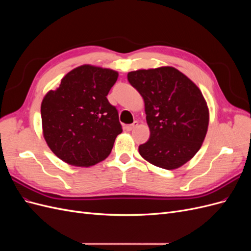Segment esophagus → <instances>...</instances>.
Returning <instances> with one entry per match:
<instances>
[{"label": "esophagus", "mask_w": 251, "mask_h": 251, "mask_svg": "<svg viewBox=\"0 0 251 251\" xmlns=\"http://www.w3.org/2000/svg\"><path fill=\"white\" fill-rule=\"evenodd\" d=\"M138 126V121H134V123L132 125H127L125 126V128L126 131H132L134 130V128Z\"/></svg>", "instance_id": "esophagus-1"}]
</instances>
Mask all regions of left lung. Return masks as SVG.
<instances>
[{"instance_id":"obj_1","label":"left lung","mask_w":251,"mask_h":251,"mask_svg":"<svg viewBox=\"0 0 251 251\" xmlns=\"http://www.w3.org/2000/svg\"><path fill=\"white\" fill-rule=\"evenodd\" d=\"M127 80L143 98L151 133L139 146L141 157L165 170L191 160L202 146L209 123L200 89L170 66L128 72Z\"/></svg>"}]
</instances>
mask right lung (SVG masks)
<instances>
[{
	"mask_svg": "<svg viewBox=\"0 0 251 251\" xmlns=\"http://www.w3.org/2000/svg\"><path fill=\"white\" fill-rule=\"evenodd\" d=\"M118 72L82 65L67 73L41 105L43 135L60 160L88 166L107 158L123 132L118 112L107 95Z\"/></svg>",
	"mask_w": 251,
	"mask_h": 251,
	"instance_id": "1",
	"label": "right lung"
}]
</instances>
